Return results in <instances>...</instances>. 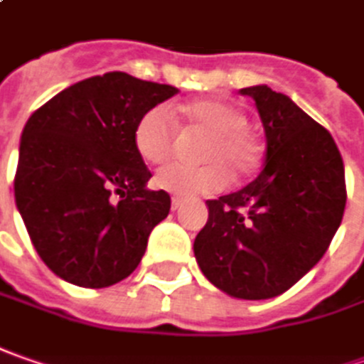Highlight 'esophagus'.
Here are the masks:
<instances>
[{
    "instance_id": "1",
    "label": "esophagus",
    "mask_w": 364,
    "mask_h": 364,
    "mask_svg": "<svg viewBox=\"0 0 364 364\" xmlns=\"http://www.w3.org/2000/svg\"><path fill=\"white\" fill-rule=\"evenodd\" d=\"M181 205H183V199H179V197H173V199H171V207H173V209H179Z\"/></svg>"
}]
</instances>
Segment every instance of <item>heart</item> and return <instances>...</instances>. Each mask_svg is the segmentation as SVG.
<instances>
[{"mask_svg": "<svg viewBox=\"0 0 364 364\" xmlns=\"http://www.w3.org/2000/svg\"><path fill=\"white\" fill-rule=\"evenodd\" d=\"M185 129L207 132L199 149L203 165H169L155 175L159 189L177 197L218 193L235 179L254 175L262 163V144L247 129V114L232 102L205 98L179 108ZM134 151L149 165L167 163L177 149V124L165 107L146 110L132 134Z\"/></svg>", "mask_w": 364, "mask_h": 364, "instance_id": "b5f03b06", "label": "heart"}]
</instances>
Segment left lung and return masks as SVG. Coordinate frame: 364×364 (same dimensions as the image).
Listing matches in <instances>:
<instances>
[{
  "label": "left lung",
  "mask_w": 364,
  "mask_h": 364,
  "mask_svg": "<svg viewBox=\"0 0 364 364\" xmlns=\"http://www.w3.org/2000/svg\"><path fill=\"white\" fill-rule=\"evenodd\" d=\"M252 96L266 132V165L237 193L209 199L195 257L233 298L266 300L292 288L328 250L346 205L345 165L322 124L268 86Z\"/></svg>",
  "instance_id": "8db88e82"
}]
</instances>
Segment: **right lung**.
Segmentation results:
<instances>
[{
  "label": "right lung",
  "instance_id": "right-lung-1",
  "mask_svg": "<svg viewBox=\"0 0 364 364\" xmlns=\"http://www.w3.org/2000/svg\"><path fill=\"white\" fill-rule=\"evenodd\" d=\"M177 95L169 84L107 72L76 82L28 119L14 193L36 252L56 276L107 288L131 276L153 228L169 215L167 191L134 151L139 119Z\"/></svg>",
  "mask_w": 364,
  "mask_h": 364
}]
</instances>
